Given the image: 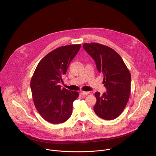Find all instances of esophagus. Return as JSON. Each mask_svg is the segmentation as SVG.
I'll return each instance as SVG.
<instances>
[{"label": "esophagus", "instance_id": "1", "mask_svg": "<svg viewBox=\"0 0 156 156\" xmlns=\"http://www.w3.org/2000/svg\"><path fill=\"white\" fill-rule=\"evenodd\" d=\"M80 94L82 95H87L88 94H89L90 93L89 92H84V91H81L80 92Z\"/></svg>", "mask_w": 156, "mask_h": 156}]
</instances>
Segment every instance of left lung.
<instances>
[{
  "label": "left lung",
  "mask_w": 156,
  "mask_h": 156,
  "mask_svg": "<svg viewBox=\"0 0 156 156\" xmlns=\"http://www.w3.org/2000/svg\"><path fill=\"white\" fill-rule=\"evenodd\" d=\"M84 49L94 59L99 73L103 75L106 92L95 93V113L100 118L111 120L125 108L131 92V76L122 57L112 48L98 43H85Z\"/></svg>",
  "instance_id": "obj_1"
}]
</instances>
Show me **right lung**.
<instances>
[{
  "label": "right lung",
  "instance_id": "right-lung-1",
  "mask_svg": "<svg viewBox=\"0 0 156 156\" xmlns=\"http://www.w3.org/2000/svg\"><path fill=\"white\" fill-rule=\"evenodd\" d=\"M81 44L58 47L38 63L31 80L30 87L34 106L41 117L49 123L65 122L72 114L73 103L78 92L61 88L62 76L78 52Z\"/></svg>",
  "mask_w": 156,
  "mask_h": 156
}]
</instances>
